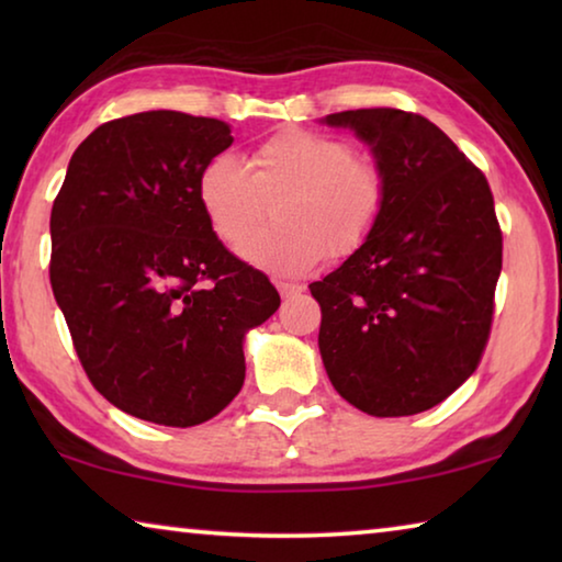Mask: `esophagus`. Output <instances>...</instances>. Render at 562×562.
<instances>
[{
	"instance_id": "1",
	"label": "esophagus",
	"mask_w": 562,
	"mask_h": 562,
	"mask_svg": "<svg viewBox=\"0 0 562 562\" xmlns=\"http://www.w3.org/2000/svg\"><path fill=\"white\" fill-rule=\"evenodd\" d=\"M278 290H280V294H282V300H294V297H300L304 288H302V284L280 282V284H278Z\"/></svg>"
}]
</instances>
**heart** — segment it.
Listing matches in <instances>:
<instances>
[{
  "mask_svg": "<svg viewBox=\"0 0 562 562\" xmlns=\"http://www.w3.org/2000/svg\"><path fill=\"white\" fill-rule=\"evenodd\" d=\"M198 203L213 235L237 247L273 205L279 221L248 238L240 258L274 278H300L327 258L345 260L374 235L386 178L347 140L288 128L252 150L247 168L215 156L198 176Z\"/></svg>",
  "mask_w": 562,
  "mask_h": 562,
  "instance_id": "1",
  "label": "heart"
}]
</instances>
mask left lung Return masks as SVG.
Listing matches in <instances>:
<instances>
[{"label": "left lung", "mask_w": 562, "mask_h": 562, "mask_svg": "<svg viewBox=\"0 0 562 562\" xmlns=\"http://www.w3.org/2000/svg\"><path fill=\"white\" fill-rule=\"evenodd\" d=\"M322 123L355 131L386 178L374 235L310 284L327 376L369 416L426 412L475 372L491 335L503 237L488 180L418 113L357 109Z\"/></svg>", "instance_id": "8db88e82"}]
</instances>
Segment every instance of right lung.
Instances as JSON below:
<instances>
[{
  "label": "right lung",
  "mask_w": 562,
  "mask_h": 562,
  "mask_svg": "<svg viewBox=\"0 0 562 562\" xmlns=\"http://www.w3.org/2000/svg\"><path fill=\"white\" fill-rule=\"evenodd\" d=\"M231 144L225 121L180 111L109 121L74 150L52 207V290L83 372L150 424L221 414L245 382V335L280 307L198 203V176Z\"/></svg>",
  "instance_id": "add662e5"
}]
</instances>
